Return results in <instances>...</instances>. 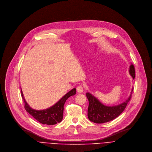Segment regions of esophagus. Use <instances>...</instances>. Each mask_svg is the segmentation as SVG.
<instances>
[{
    "label": "esophagus",
    "mask_w": 152,
    "mask_h": 152,
    "mask_svg": "<svg viewBox=\"0 0 152 152\" xmlns=\"http://www.w3.org/2000/svg\"><path fill=\"white\" fill-rule=\"evenodd\" d=\"M77 92L79 93H82L83 92V87L82 86H79L76 88Z\"/></svg>",
    "instance_id": "1"
}]
</instances>
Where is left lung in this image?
<instances>
[{"mask_svg": "<svg viewBox=\"0 0 152 152\" xmlns=\"http://www.w3.org/2000/svg\"><path fill=\"white\" fill-rule=\"evenodd\" d=\"M129 72L130 75L134 79L135 69L132 64H131L129 67ZM132 91L133 88L129 97L124 102L115 106L104 105L91 93H86V97L89 100V107L87 110V116L89 119L92 122L98 124L105 123L113 120L124 110L127 103L131 99Z\"/></svg>", "mask_w": 152, "mask_h": 152, "instance_id": "left-lung-1", "label": "left lung"}]
</instances>
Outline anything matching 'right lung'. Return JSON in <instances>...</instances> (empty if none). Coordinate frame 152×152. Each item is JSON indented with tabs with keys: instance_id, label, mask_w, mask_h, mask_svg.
Wrapping results in <instances>:
<instances>
[{
	"instance_id": "right-lung-1",
	"label": "right lung",
	"mask_w": 152,
	"mask_h": 152,
	"mask_svg": "<svg viewBox=\"0 0 152 152\" xmlns=\"http://www.w3.org/2000/svg\"><path fill=\"white\" fill-rule=\"evenodd\" d=\"M21 96L25 102V108L27 112L29 113L37 121L43 124L53 125L58 123H60L63 119L64 105L66 100L72 95H74L76 93V89L75 88L71 90L55 105L42 110H36L33 109L28 104L23 96V94L21 89Z\"/></svg>"
}]
</instances>
